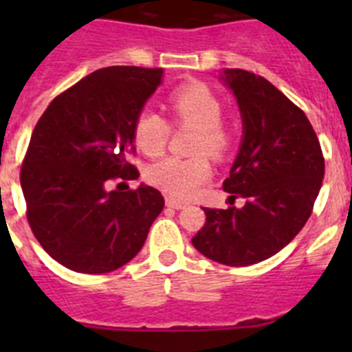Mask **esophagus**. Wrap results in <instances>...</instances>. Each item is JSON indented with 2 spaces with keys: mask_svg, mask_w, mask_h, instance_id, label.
<instances>
[{
  "mask_svg": "<svg viewBox=\"0 0 352 352\" xmlns=\"http://www.w3.org/2000/svg\"><path fill=\"white\" fill-rule=\"evenodd\" d=\"M166 206L173 208V210H183L186 206L185 201H179L176 197H166Z\"/></svg>",
  "mask_w": 352,
  "mask_h": 352,
  "instance_id": "esophagus-1",
  "label": "esophagus"
}]
</instances>
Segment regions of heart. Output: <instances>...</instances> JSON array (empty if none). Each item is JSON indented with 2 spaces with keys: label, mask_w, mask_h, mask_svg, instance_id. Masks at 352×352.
Listing matches in <instances>:
<instances>
[{
  "label": "heart",
  "mask_w": 352,
  "mask_h": 352,
  "mask_svg": "<svg viewBox=\"0 0 352 352\" xmlns=\"http://www.w3.org/2000/svg\"><path fill=\"white\" fill-rule=\"evenodd\" d=\"M173 125L194 129L190 158L169 157L149 166L146 182L174 197H188L211 176L208 155L223 160L231 153L234 135L222 118V100L204 82H192L169 96ZM170 138V125L160 114L142 111L133 123V142L149 158L160 157Z\"/></svg>",
  "instance_id": "1"
}]
</instances>
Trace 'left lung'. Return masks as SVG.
Wrapping results in <instances>:
<instances>
[{"instance_id":"left-lung-1","label":"left lung","mask_w":352,"mask_h":352,"mask_svg":"<svg viewBox=\"0 0 352 352\" xmlns=\"http://www.w3.org/2000/svg\"><path fill=\"white\" fill-rule=\"evenodd\" d=\"M243 118V141L223 190L247 199L243 208H204L206 222L192 243L208 259L250 266L275 256L312 214L324 178L316 132L298 105L270 80L227 68Z\"/></svg>"}]
</instances>
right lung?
<instances>
[{
    "label": "right lung",
    "instance_id": "1",
    "mask_svg": "<svg viewBox=\"0 0 352 352\" xmlns=\"http://www.w3.org/2000/svg\"><path fill=\"white\" fill-rule=\"evenodd\" d=\"M160 82L162 68H100L56 96L31 133L21 167L28 223L65 268H121L164 210L153 186L105 190L111 179H138L133 123Z\"/></svg>",
    "mask_w": 352,
    "mask_h": 352
}]
</instances>
